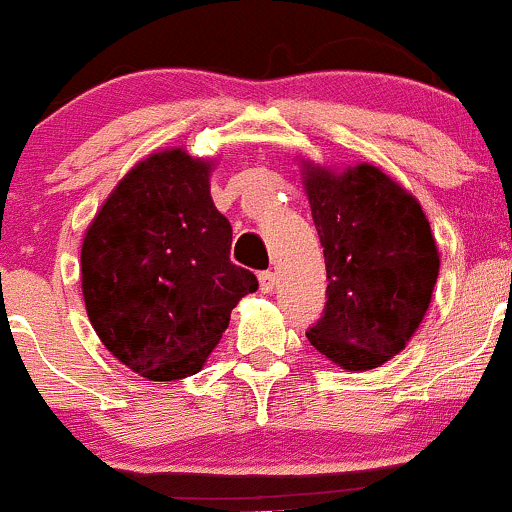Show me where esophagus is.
I'll return each instance as SVG.
<instances>
[{
  "mask_svg": "<svg viewBox=\"0 0 512 512\" xmlns=\"http://www.w3.org/2000/svg\"><path fill=\"white\" fill-rule=\"evenodd\" d=\"M257 281H260V291L262 293H269L274 288V272H260V276H257Z\"/></svg>",
  "mask_w": 512,
  "mask_h": 512,
  "instance_id": "obj_1",
  "label": "esophagus"
}]
</instances>
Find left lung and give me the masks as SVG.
<instances>
[{"label":"left lung","instance_id":"8db88e82","mask_svg":"<svg viewBox=\"0 0 512 512\" xmlns=\"http://www.w3.org/2000/svg\"><path fill=\"white\" fill-rule=\"evenodd\" d=\"M326 262V307L307 338L348 372L381 367L420 329L439 248L420 202L374 164L343 171L303 159Z\"/></svg>","mask_w":512,"mask_h":512}]
</instances>
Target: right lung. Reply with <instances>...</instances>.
Wrapping results in <instances>:
<instances>
[{
    "instance_id": "obj_1",
    "label": "right lung",
    "mask_w": 512,
    "mask_h": 512,
    "mask_svg": "<svg viewBox=\"0 0 512 512\" xmlns=\"http://www.w3.org/2000/svg\"><path fill=\"white\" fill-rule=\"evenodd\" d=\"M209 159L147 155L116 183L83 238L90 324L121 365L150 381L197 374L231 310L257 291L231 262V224L209 195Z\"/></svg>"
}]
</instances>
